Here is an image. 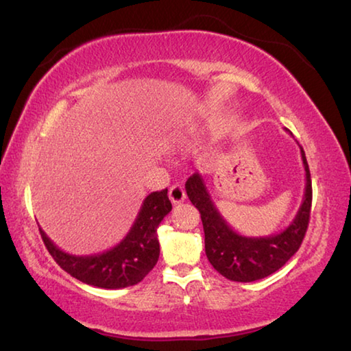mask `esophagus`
<instances>
[{
    "mask_svg": "<svg viewBox=\"0 0 351 351\" xmlns=\"http://www.w3.org/2000/svg\"><path fill=\"white\" fill-rule=\"evenodd\" d=\"M169 199L172 204H182L183 200L186 199V193L185 189H183L182 185H179V183H176V185H172L169 188Z\"/></svg>",
    "mask_w": 351,
    "mask_h": 351,
    "instance_id": "esophagus-1",
    "label": "esophagus"
}]
</instances>
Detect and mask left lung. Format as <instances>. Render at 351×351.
Listing matches in <instances>:
<instances>
[{
  "instance_id": "8db88e82",
  "label": "left lung",
  "mask_w": 351,
  "mask_h": 351,
  "mask_svg": "<svg viewBox=\"0 0 351 351\" xmlns=\"http://www.w3.org/2000/svg\"><path fill=\"white\" fill-rule=\"evenodd\" d=\"M286 132L289 130L286 129ZM300 152L306 172L305 197L294 221L283 232L271 237L252 238L237 233L217 211L206 191L202 176L194 172L186 180L188 197L202 217L206 258L222 277L241 283L261 280L277 272L298 250L305 238L313 202L311 174H309L305 151L302 147Z\"/></svg>"
}]
</instances>
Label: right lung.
I'll return each mask as SVG.
<instances>
[{
	"instance_id": "obj_1",
	"label": "right lung",
	"mask_w": 351,
	"mask_h": 351,
	"mask_svg": "<svg viewBox=\"0 0 351 351\" xmlns=\"http://www.w3.org/2000/svg\"><path fill=\"white\" fill-rule=\"evenodd\" d=\"M171 210L168 188L151 193L143 200L140 213L125 238L113 249L97 255H70L60 250L42 228L40 234L54 261L71 277L96 288L121 289L140 283L157 264V228Z\"/></svg>"
}]
</instances>
